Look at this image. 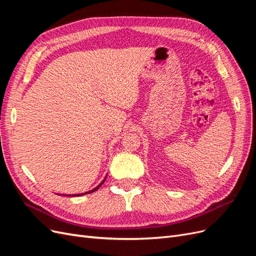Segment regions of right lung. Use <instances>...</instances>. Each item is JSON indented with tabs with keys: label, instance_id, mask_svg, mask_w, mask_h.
Returning <instances> with one entry per match:
<instances>
[{
	"label": "right lung",
	"instance_id": "1",
	"mask_svg": "<svg viewBox=\"0 0 256 256\" xmlns=\"http://www.w3.org/2000/svg\"><path fill=\"white\" fill-rule=\"evenodd\" d=\"M106 177H104V180L100 182L96 188H94V189H92L90 191H88V192H84V193H79V194H65V196H84V194H88V193H92V192H94V191H96L97 189H99L100 188V186H102L104 182V180H106ZM60 196V194H58ZM60 196H64V194H60Z\"/></svg>",
	"mask_w": 256,
	"mask_h": 256
}]
</instances>
